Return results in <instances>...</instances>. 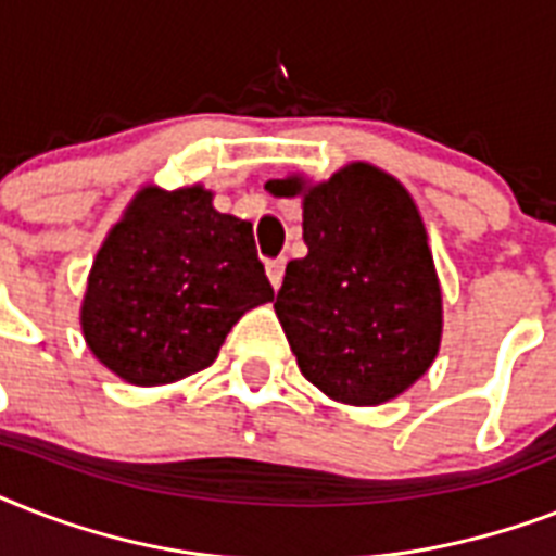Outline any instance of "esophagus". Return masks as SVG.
<instances>
[{"label": "esophagus", "mask_w": 556, "mask_h": 556, "mask_svg": "<svg viewBox=\"0 0 556 556\" xmlns=\"http://www.w3.org/2000/svg\"><path fill=\"white\" fill-rule=\"evenodd\" d=\"M265 270H268L270 286L279 288L282 286V277H286V260H268L265 262Z\"/></svg>", "instance_id": "esophagus-1"}]
</instances>
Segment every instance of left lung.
I'll return each mask as SVG.
<instances>
[{
    "label": "left lung",
    "mask_w": 556,
    "mask_h": 556,
    "mask_svg": "<svg viewBox=\"0 0 556 556\" xmlns=\"http://www.w3.org/2000/svg\"><path fill=\"white\" fill-rule=\"evenodd\" d=\"M303 192L308 253L291 260L277 317L305 378L343 404L371 406L409 389L441 343V288L424 222L395 178L349 164Z\"/></svg>",
    "instance_id": "1"
}]
</instances>
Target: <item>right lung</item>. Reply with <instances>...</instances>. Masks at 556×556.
<instances>
[{
	"label": "right lung",
	"instance_id": "obj_1",
	"mask_svg": "<svg viewBox=\"0 0 556 556\" xmlns=\"http://www.w3.org/2000/svg\"><path fill=\"white\" fill-rule=\"evenodd\" d=\"M270 300L251 222L201 187H147L98 251L80 320L100 364L159 387L207 369L239 317Z\"/></svg>",
	"mask_w": 556,
	"mask_h": 556
}]
</instances>
